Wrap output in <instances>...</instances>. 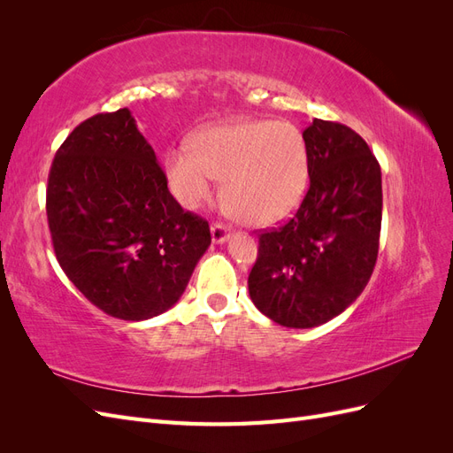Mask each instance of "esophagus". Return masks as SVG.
<instances>
[{"mask_svg": "<svg viewBox=\"0 0 453 453\" xmlns=\"http://www.w3.org/2000/svg\"><path fill=\"white\" fill-rule=\"evenodd\" d=\"M228 226L221 225V223H215L211 225V242L213 243H225L228 240Z\"/></svg>", "mask_w": 453, "mask_h": 453, "instance_id": "esophagus-1", "label": "esophagus"}]
</instances>
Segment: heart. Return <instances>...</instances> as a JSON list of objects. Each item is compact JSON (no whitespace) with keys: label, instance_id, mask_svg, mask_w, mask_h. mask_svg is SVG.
<instances>
[{"label":"heart","instance_id":"obj_1","mask_svg":"<svg viewBox=\"0 0 453 453\" xmlns=\"http://www.w3.org/2000/svg\"><path fill=\"white\" fill-rule=\"evenodd\" d=\"M173 196L183 208L198 210L225 181L223 200L238 221L273 226L303 203L310 185L304 135L291 122L234 120L205 130L198 153L175 149L166 158Z\"/></svg>","mask_w":453,"mask_h":453}]
</instances>
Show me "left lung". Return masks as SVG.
<instances>
[{
	"label": "left lung",
	"mask_w": 453,
	"mask_h": 453,
	"mask_svg": "<svg viewBox=\"0 0 453 453\" xmlns=\"http://www.w3.org/2000/svg\"><path fill=\"white\" fill-rule=\"evenodd\" d=\"M310 188L289 223L258 236L250 296L289 328L334 319L363 293L378 257L381 170L357 132L313 119L303 132Z\"/></svg>",
	"instance_id": "obj_1"
}]
</instances>
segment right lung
Wrapping results in <instances>:
<instances>
[{
	"label": "right lung",
	"instance_id": "right-lung-1",
	"mask_svg": "<svg viewBox=\"0 0 453 453\" xmlns=\"http://www.w3.org/2000/svg\"><path fill=\"white\" fill-rule=\"evenodd\" d=\"M47 219L65 276L125 321L170 310L211 243L208 221L170 195L128 107L67 135L49 173Z\"/></svg>",
	"mask_w": 453,
	"mask_h": 453
}]
</instances>
